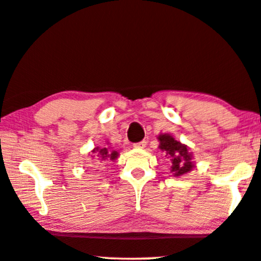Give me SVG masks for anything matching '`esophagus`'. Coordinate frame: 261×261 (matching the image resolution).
Segmentation results:
<instances>
[{
    "label": "esophagus",
    "instance_id": "esophagus-1",
    "mask_svg": "<svg viewBox=\"0 0 261 261\" xmlns=\"http://www.w3.org/2000/svg\"><path fill=\"white\" fill-rule=\"evenodd\" d=\"M145 147H147V142L145 141H142V142H140V143L134 144V148H136V149H144Z\"/></svg>",
    "mask_w": 261,
    "mask_h": 261
}]
</instances>
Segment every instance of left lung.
<instances>
[{
	"label": "left lung",
	"instance_id": "8db88e82",
	"mask_svg": "<svg viewBox=\"0 0 261 261\" xmlns=\"http://www.w3.org/2000/svg\"><path fill=\"white\" fill-rule=\"evenodd\" d=\"M159 148L165 152L167 159L171 160V173L174 176L187 174L196 167L193 162V154L186 144L176 141L172 135L161 134L158 136Z\"/></svg>",
	"mask_w": 261,
	"mask_h": 261
}]
</instances>
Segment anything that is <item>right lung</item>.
Returning <instances> with one entry per match:
<instances>
[{
    "instance_id": "right-lung-1",
    "label": "right lung",
    "mask_w": 261,
    "mask_h": 261,
    "mask_svg": "<svg viewBox=\"0 0 261 261\" xmlns=\"http://www.w3.org/2000/svg\"><path fill=\"white\" fill-rule=\"evenodd\" d=\"M110 142H107V144L103 145V147H95L92 150V155L90 158H98L100 163H103L106 161H114L118 156H119V152L117 150H113L112 148L110 147Z\"/></svg>"
}]
</instances>
